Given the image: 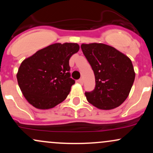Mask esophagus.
<instances>
[{"label":"esophagus","mask_w":153,"mask_h":153,"mask_svg":"<svg viewBox=\"0 0 153 153\" xmlns=\"http://www.w3.org/2000/svg\"><path fill=\"white\" fill-rule=\"evenodd\" d=\"M78 82H79V83H80V84L83 83V79H82V78L79 79V80H78Z\"/></svg>","instance_id":"obj_1"}]
</instances>
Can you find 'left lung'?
Masks as SVG:
<instances>
[{"mask_svg":"<svg viewBox=\"0 0 153 153\" xmlns=\"http://www.w3.org/2000/svg\"><path fill=\"white\" fill-rule=\"evenodd\" d=\"M84 55L94 72L96 87L85 95L96 108L110 110L127 99L135 73L131 59L114 47L102 43L82 44Z\"/></svg>","mask_w":153,"mask_h":153,"instance_id":"8db88e82","label":"left lung"}]
</instances>
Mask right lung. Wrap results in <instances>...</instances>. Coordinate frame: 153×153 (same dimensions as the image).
Segmentation results:
<instances>
[{"label":"right lung","mask_w":153,"mask_h":153,"mask_svg":"<svg viewBox=\"0 0 153 153\" xmlns=\"http://www.w3.org/2000/svg\"><path fill=\"white\" fill-rule=\"evenodd\" d=\"M79 49L77 43L52 44L23 61L16 78L28 102L39 109H49L66 99L75 84L69 59Z\"/></svg>","instance_id":"add662e5"}]
</instances>
